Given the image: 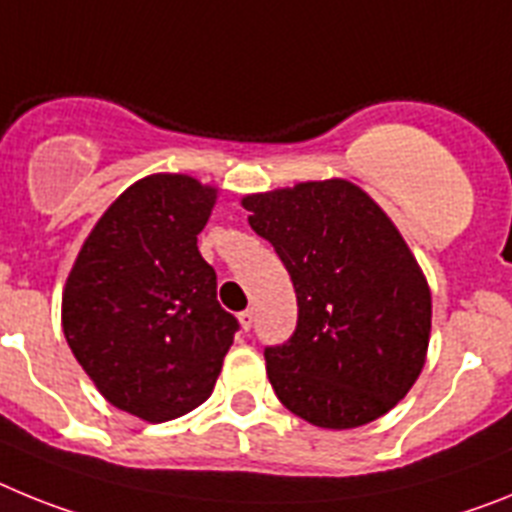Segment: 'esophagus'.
<instances>
[{"label":"esophagus","instance_id":"1","mask_svg":"<svg viewBox=\"0 0 512 512\" xmlns=\"http://www.w3.org/2000/svg\"><path fill=\"white\" fill-rule=\"evenodd\" d=\"M252 322H255V311H252V309H244L242 314H239V324H242V330H244V332H250Z\"/></svg>","mask_w":512,"mask_h":512}]
</instances>
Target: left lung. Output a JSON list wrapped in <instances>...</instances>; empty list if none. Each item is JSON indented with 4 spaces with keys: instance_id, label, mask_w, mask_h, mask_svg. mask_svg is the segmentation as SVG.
Wrapping results in <instances>:
<instances>
[{
    "instance_id": "left-lung-1",
    "label": "left lung",
    "mask_w": 512,
    "mask_h": 512,
    "mask_svg": "<svg viewBox=\"0 0 512 512\" xmlns=\"http://www.w3.org/2000/svg\"><path fill=\"white\" fill-rule=\"evenodd\" d=\"M242 206L296 288L291 340L265 348L283 407L330 430L379 420L420 376L433 317L397 226L340 177L247 195Z\"/></svg>"
}]
</instances>
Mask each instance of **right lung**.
Returning <instances> with one entry per match:
<instances>
[{"instance_id": "1", "label": "right lung", "mask_w": 512, "mask_h": 512, "mask_svg": "<svg viewBox=\"0 0 512 512\" xmlns=\"http://www.w3.org/2000/svg\"><path fill=\"white\" fill-rule=\"evenodd\" d=\"M216 193L188 175L133 182L66 278L61 327L71 353L102 397L146 422L206 402L239 330L198 252Z\"/></svg>"}]
</instances>
